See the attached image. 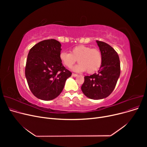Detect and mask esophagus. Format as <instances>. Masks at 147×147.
Masks as SVG:
<instances>
[{
    "instance_id": "34e87169",
    "label": "esophagus",
    "mask_w": 147,
    "mask_h": 147,
    "mask_svg": "<svg viewBox=\"0 0 147 147\" xmlns=\"http://www.w3.org/2000/svg\"><path fill=\"white\" fill-rule=\"evenodd\" d=\"M72 76H73V77H76V76H78V74H75V73H73V74H72Z\"/></svg>"
}]
</instances>
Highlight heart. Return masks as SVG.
I'll use <instances>...</instances> for the list:
<instances>
[{
  "mask_svg": "<svg viewBox=\"0 0 147 147\" xmlns=\"http://www.w3.org/2000/svg\"><path fill=\"white\" fill-rule=\"evenodd\" d=\"M59 59L63 64L67 68H71L78 61L79 64L73 68L76 71H85L89 74L98 71L102 64V55L97 48L90 46L79 45L71 49L70 53L61 52Z\"/></svg>",
  "mask_w": 147,
  "mask_h": 147,
  "instance_id": "1",
  "label": "heart"
}]
</instances>
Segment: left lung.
<instances>
[{
    "label": "left lung",
    "mask_w": 147,
    "mask_h": 147,
    "mask_svg": "<svg viewBox=\"0 0 147 147\" xmlns=\"http://www.w3.org/2000/svg\"><path fill=\"white\" fill-rule=\"evenodd\" d=\"M102 55V64L97 73L84 76L81 87L84 95L92 99L109 96L114 89L120 74V63L117 52L110 45L96 40Z\"/></svg>",
    "instance_id": "1"
}]
</instances>
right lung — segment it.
<instances>
[{"label": "right lung", "instance_id": "obj_1", "mask_svg": "<svg viewBox=\"0 0 147 147\" xmlns=\"http://www.w3.org/2000/svg\"><path fill=\"white\" fill-rule=\"evenodd\" d=\"M61 46L55 39L45 40L33 46L28 54L25 75L28 87L36 97L44 101L57 98L72 74L59 59Z\"/></svg>", "mask_w": 147, "mask_h": 147}]
</instances>
